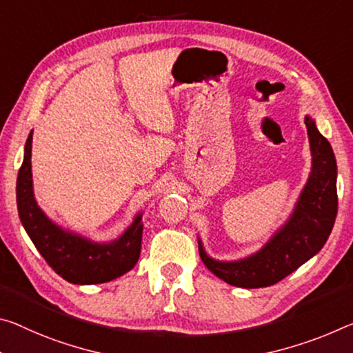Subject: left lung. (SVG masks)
Masks as SVG:
<instances>
[{"label": "left lung", "instance_id": "8db88e82", "mask_svg": "<svg viewBox=\"0 0 353 353\" xmlns=\"http://www.w3.org/2000/svg\"><path fill=\"white\" fill-rule=\"evenodd\" d=\"M312 155L311 172L289 220L254 254L239 261H216L205 253L204 265L231 286L257 289L273 286L297 270L325 245L338 214L336 159L311 116L305 117Z\"/></svg>", "mask_w": 353, "mask_h": 353}]
</instances>
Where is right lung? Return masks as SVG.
Listing matches in <instances>:
<instances>
[{
	"mask_svg": "<svg viewBox=\"0 0 353 353\" xmlns=\"http://www.w3.org/2000/svg\"><path fill=\"white\" fill-rule=\"evenodd\" d=\"M32 130L25 144L23 163L17 177V209L21 225L47 264L72 284H99L116 279L137 265L141 253L143 214H137L124 234L113 242H94L65 231L37 205L31 172Z\"/></svg>",
	"mask_w": 353,
	"mask_h": 353,
	"instance_id": "right-lung-1",
	"label": "right lung"
}]
</instances>
